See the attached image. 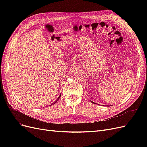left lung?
I'll return each instance as SVG.
<instances>
[{"mask_svg": "<svg viewBox=\"0 0 147 147\" xmlns=\"http://www.w3.org/2000/svg\"><path fill=\"white\" fill-rule=\"evenodd\" d=\"M91 102H92V103H94V102H92V101H91ZM107 106H108V105H107Z\"/></svg>", "mask_w": 147, "mask_h": 147, "instance_id": "obj_1", "label": "left lung"}]
</instances>
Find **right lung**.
Here are the masks:
<instances>
[{"label":"right lung","mask_w":147,"mask_h":147,"mask_svg":"<svg viewBox=\"0 0 147 147\" xmlns=\"http://www.w3.org/2000/svg\"><path fill=\"white\" fill-rule=\"evenodd\" d=\"M60 97H61V94H60V96H59V97H58V98H57V100H56V101H55V102H54V103H53V104H51V105H52L53 104H55V103H56V102H57V100H59V99L60 98Z\"/></svg>","instance_id":"right-lung-1"}]
</instances>
